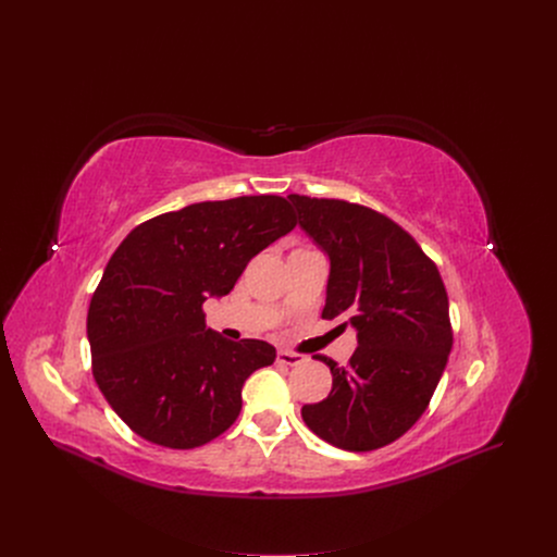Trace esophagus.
Instances as JSON below:
<instances>
[{
	"instance_id": "1",
	"label": "esophagus",
	"mask_w": 557,
	"mask_h": 557,
	"mask_svg": "<svg viewBox=\"0 0 557 557\" xmlns=\"http://www.w3.org/2000/svg\"><path fill=\"white\" fill-rule=\"evenodd\" d=\"M304 359H306L304 355H297V352H290V350H277V361L284 363V366H297Z\"/></svg>"
}]
</instances>
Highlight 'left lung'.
Returning <instances> with one entry per match:
<instances>
[{"mask_svg":"<svg viewBox=\"0 0 557 557\" xmlns=\"http://www.w3.org/2000/svg\"><path fill=\"white\" fill-rule=\"evenodd\" d=\"M299 226L331 260L324 320L357 329L348 366L317 355L333 389L304 423L348 451L379 449L425 412L451 350L449 301L436 264L389 218L333 198L288 196Z\"/></svg>","mask_w":557,"mask_h":557,"instance_id":"obj_1","label":"left lung"}]
</instances>
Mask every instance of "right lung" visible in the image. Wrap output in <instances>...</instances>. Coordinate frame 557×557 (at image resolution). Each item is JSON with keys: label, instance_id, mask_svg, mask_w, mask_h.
<instances>
[{"label": "right lung", "instance_id": "obj_1", "mask_svg": "<svg viewBox=\"0 0 557 557\" xmlns=\"http://www.w3.org/2000/svg\"><path fill=\"white\" fill-rule=\"evenodd\" d=\"M286 198L240 196L156 215L127 233L88 308L92 374L132 432L170 449L233 425L243 385L275 361L260 339L207 329L202 304L295 226Z\"/></svg>", "mask_w": 557, "mask_h": 557}]
</instances>
